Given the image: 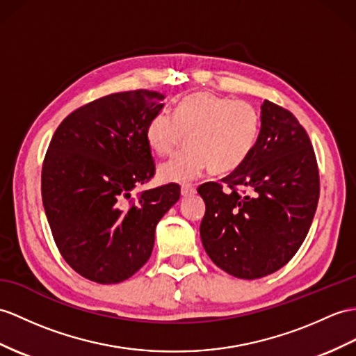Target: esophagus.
<instances>
[{"mask_svg": "<svg viewBox=\"0 0 356 356\" xmlns=\"http://www.w3.org/2000/svg\"><path fill=\"white\" fill-rule=\"evenodd\" d=\"M196 193V187L193 184H183L181 186V195L183 196H192Z\"/></svg>", "mask_w": 356, "mask_h": 356, "instance_id": "esophagus-1", "label": "esophagus"}]
</instances>
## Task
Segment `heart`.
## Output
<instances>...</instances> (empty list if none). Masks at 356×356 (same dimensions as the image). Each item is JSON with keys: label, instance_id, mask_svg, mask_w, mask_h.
<instances>
[{"label": "heart", "instance_id": "obj_1", "mask_svg": "<svg viewBox=\"0 0 356 356\" xmlns=\"http://www.w3.org/2000/svg\"><path fill=\"white\" fill-rule=\"evenodd\" d=\"M258 113L252 104L193 92L173 110L159 111L146 127V140L159 157H170L184 143L187 149L160 168V178L184 183L208 166L214 175L236 170L252 151L258 137Z\"/></svg>", "mask_w": 356, "mask_h": 356}]
</instances>
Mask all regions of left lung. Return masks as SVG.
<instances>
[{
    "instance_id": "obj_1",
    "label": "left lung",
    "mask_w": 356,
    "mask_h": 356,
    "mask_svg": "<svg viewBox=\"0 0 356 356\" xmlns=\"http://www.w3.org/2000/svg\"><path fill=\"white\" fill-rule=\"evenodd\" d=\"M197 192L205 201L201 240L216 266L240 280L280 270L302 246L318 202V166L307 131L291 111L266 99L246 160Z\"/></svg>"
}]
</instances>
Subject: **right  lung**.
Wrapping results in <instances>:
<instances>
[{
	"mask_svg": "<svg viewBox=\"0 0 356 356\" xmlns=\"http://www.w3.org/2000/svg\"><path fill=\"white\" fill-rule=\"evenodd\" d=\"M163 101L146 89L107 95L66 116L51 138L42 202L60 254L86 280L131 278L151 257L157 223L179 199L178 184L131 196L155 173L146 127Z\"/></svg>",
	"mask_w": 356,
	"mask_h": 356,
	"instance_id": "right-lung-1",
	"label": "right lung"
}]
</instances>
